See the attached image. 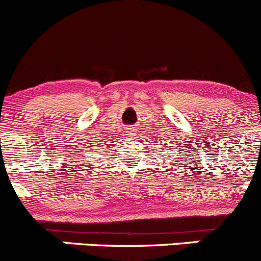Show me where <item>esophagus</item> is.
<instances>
[{
  "label": "esophagus",
  "instance_id": "obj_1",
  "mask_svg": "<svg viewBox=\"0 0 261 261\" xmlns=\"http://www.w3.org/2000/svg\"><path fill=\"white\" fill-rule=\"evenodd\" d=\"M134 130L136 129H132V128H129V129H128V134H133Z\"/></svg>",
  "mask_w": 261,
  "mask_h": 261
}]
</instances>
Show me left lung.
<instances>
[{
    "label": "left lung",
    "mask_w": 261,
    "mask_h": 261,
    "mask_svg": "<svg viewBox=\"0 0 261 261\" xmlns=\"http://www.w3.org/2000/svg\"><path fill=\"white\" fill-rule=\"evenodd\" d=\"M172 144V143H171ZM172 149H174V148H172ZM169 157H170V154H169Z\"/></svg>",
    "instance_id": "left-lung-1"
}]
</instances>
